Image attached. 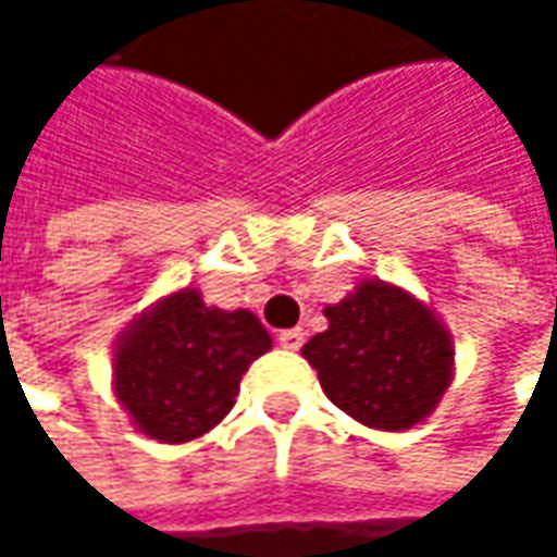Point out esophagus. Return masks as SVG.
<instances>
[{
	"mask_svg": "<svg viewBox=\"0 0 557 557\" xmlns=\"http://www.w3.org/2000/svg\"><path fill=\"white\" fill-rule=\"evenodd\" d=\"M280 348H289V351H299L302 348V342H306V332L302 329H283L277 335Z\"/></svg>",
	"mask_w": 557,
	"mask_h": 557,
	"instance_id": "obj_1",
	"label": "esophagus"
}]
</instances>
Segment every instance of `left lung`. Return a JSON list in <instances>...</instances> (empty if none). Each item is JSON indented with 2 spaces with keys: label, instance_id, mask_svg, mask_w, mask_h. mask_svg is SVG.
<instances>
[{
  "label": "left lung",
  "instance_id": "8db88e82",
  "mask_svg": "<svg viewBox=\"0 0 557 557\" xmlns=\"http://www.w3.org/2000/svg\"><path fill=\"white\" fill-rule=\"evenodd\" d=\"M329 329L302 345L325 396L371 429L403 432L425 422L455 377L445 322L384 280H361L325 306Z\"/></svg>",
  "mask_w": 557,
  "mask_h": 557
}]
</instances>
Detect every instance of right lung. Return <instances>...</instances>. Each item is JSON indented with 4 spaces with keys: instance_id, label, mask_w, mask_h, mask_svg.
I'll list each match as a JSON object with an SVG mask.
<instances>
[{
    "instance_id": "right-lung-1",
    "label": "right lung",
    "mask_w": 557,
    "mask_h": 557,
    "mask_svg": "<svg viewBox=\"0 0 557 557\" xmlns=\"http://www.w3.org/2000/svg\"><path fill=\"white\" fill-rule=\"evenodd\" d=\"M264 351L271 332L255 312L206 306L202 293L186 286L119 335L112 387L141 435L180 445L228 416L245 371Z\"/></svg>"
}]
</instances>
